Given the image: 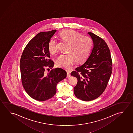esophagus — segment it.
<instances>
[{"instance_id":"esophagus-1","label":"esophagus","mask_w":133,"mask_h":133,"mask_svg":"<svg viewBox=\"0 0 133 133\" xmlns=\"http://www.w3.org/2000/svg\"><path fill=\"white\" fill-rule=\"evenodd\" d=\"M67 77H70V76H71L70 74V73L68 71V72H67Z\"/></svg>"}]
</instances>
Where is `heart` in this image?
<instances>
[{
  "mask_svg": "<svg viewBox=\"0 0 133 133\" xmlns=\"http://www.w3.org/2000/svg\"><path fill=\"white\" fill-rule=\"evenodd\" d=\"M59 37L63 42L68 43L66 52L62 55L56 60V65L67 70H71L76 61L80 63L88 57L92 46V40L88 36L82 35L76 31L68 29L61 31ZM49 53L52 55L58 52L56 40L51 39L48 44Z\"/></svg>",
  "mask_w": 133,
  "mask_h": 133,
  "instance_id": "b5f03b06",
  "label": "heart"
}]
</instances>
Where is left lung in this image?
Here are the masks:
<instances>
[{
    "label": "left lung",
    "instance_id": "1",
    "mask_svg": "<svg viewBox=\"0 0 133 133\" xmlns=\"http://www.w3.org/2000/svg\"><path fill=\"white\" fill-rule=\"evenodd\" d=\"M88 34L93 42L91 54L86 61L71 73L77 79L74 88L75 95L86 101L98 98L104 91L112 67L109 49L105 41L93 33Z\"/></svg>",
    "mask_w": 133,
    "mask_h": 133
}]
</instances>
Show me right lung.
<instances>
[{
  "label": "right lung",
  "mask_w": 133,
  "mask_h": 133,
  "mask_svg": "<svg viewBox=\"0 0 133 133\" xmlns=\"http://www.w3.org/2000/svg\"><path fill=\"white\" fill-rule=\"evenodd\" d=\"M56 30L38 34L24 49L20 60L21 81L28 95L38 101H45L54 96L57 83L67 76L65 70L57 68L46 74V68L52 69L54 62L48 44Z\"/></svg>",
  "instance_id": "add662e5"
}]
</instances>
